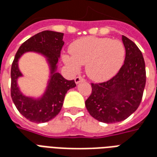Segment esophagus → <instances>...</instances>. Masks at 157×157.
<instances>
[{
	"label": "esophagus",
	"instance_id": "esophagus-1",
	"mask_svg": "<svg viewBox=\"0 0 157 157\" xmlns=\"http://www.w3.org/2000/svg\"><path fill=\"white\" fill-rule=\"evenodd\" d=\"M83 81H85V80L82 78V77H81V76H77V77L75 78V84H78V83H80L81 82H83Z\"/></svg>",
	"mask_w": 157,
	"mask_h": 157
}]
</instances>
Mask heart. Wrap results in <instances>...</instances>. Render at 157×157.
I'll use <instances>...</instances> for the list:
<instances>
[{
  "label": "heart",
  "mask_w": 157,
  "mask_h": 157,
  "mask_svg": "<svg viewBox=\"0 0 157 157\" xmlns=\"http://www.w3.org/2000/svg\"><path fill=\"white\" fill-rule=\"evenodd\" d=\"M71 55L65 54L62 59L73 71H78L86 65V73L97 82L113 77L124 65L125 48L117 39L100 37H86L77 39L70 47Z\"/></svg>",
  "instance_id": "obj_1"
}]
</instances>
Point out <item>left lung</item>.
<instances>
[{"label": "left lung", "instance_id": "left-lung-1", "mask_svg": "<svg viewBox=\"0 0 157 157\" xmlns=\"http://www.w3.org/2000/svg\"><path fill=\"white\" fill-rule=\"evenodd\" d=\"M122 41L126 51L124 65L108 82L92 83V94L85 102L90 115L107 124L123 121L135 112L146 81L141 51L127 37L122 36Z\"/></svg>", "mask_w": 157, "mask_h": 157}]
</instances>
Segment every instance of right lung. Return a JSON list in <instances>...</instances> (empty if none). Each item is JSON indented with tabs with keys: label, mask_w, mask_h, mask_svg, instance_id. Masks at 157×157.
Here are the masks:
<instances>
[{
	"label": "right lung",
	"mask_w": 157,
	"mask_h": 157,
	"mask_svg": "<svg viewBox=\"0 0 157 157\" xmlns=\"http://www.w3.org/2000/svg\"><path fill=\"white\" fill-rule=\"evenodd\" d=\"M64 33L55 31H43L22 44L15 55L11 70V96L19 113L29 121L45 123L54 118L61 110L65 96L75 86L74 80L68 81L59 72L58 60L65 44ZM33 52L44 56L50 68V79L43 95L39 98L24 95L19 88L17 80L23 75L19 70L18 61L25 52Z\"/></svg>",
	"instance_id": "obj_1"
}]
</instances>
